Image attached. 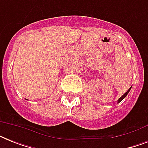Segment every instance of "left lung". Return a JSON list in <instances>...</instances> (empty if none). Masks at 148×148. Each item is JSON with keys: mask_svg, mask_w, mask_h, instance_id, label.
<instances>
[{"mask_svg": "<svg viewBox=\"0 0 148 148\" xmlns=\"http://www.w3.org/2000/svg\"><path fill=\"white\" fill-rule=\"evenodd\" d=\"M131 88H129V89H128V90H127V92L125 93V94H124V95H122L121 97H120L119 99H118V101H117V103H120V102H121V101L122 100H123V99L124 98V97H126L127 95V94H128V93H129V91H130V90H131Z\"/></svg>", "mask_w": 148, "mask_h": 148, "instance_id": "8db88e82", "label": "left lung"}]
</instances>
